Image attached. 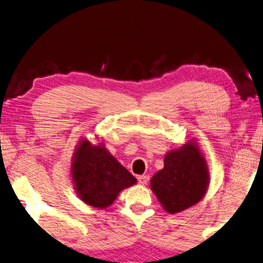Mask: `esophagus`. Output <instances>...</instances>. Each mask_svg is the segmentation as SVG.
Returning <instances> with one entry per match:
<instances>
[{
    "label": "esophagus",
    "mask_w": 263,
    "mask_h": 263,
    "mask_svg": "<svg viewBox=\"0 0 263 263\" xmlns=\"http://www.w3.org/2000/svg\"><path fill=\"white\" fill-rule=\"evenodd\" d=\"M149 180V176L147 175H140L139 177H137V181H139L140 184H147Z\"/></svg>",
    "instance_id": "34e87169"
}]
</instances>
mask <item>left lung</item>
I'll return each instance as SVG.
<instances>
[{"label":"left lung","mask_w":263,"mask_h":263,"mask_svg":"<svg viewBox=\"0 0 263 263\" xmlns=\"http://www.w3.org/2000/svg\"><path fill=\"white\" fill-rule=\"evenodd\" d=\"M208 182L204 157L189 142L164 156V167L153 176L151 188L165 211L175 214L197 203L205 194Z\"/></svg>","instance_id":"left-lung-1"}]
</instances>
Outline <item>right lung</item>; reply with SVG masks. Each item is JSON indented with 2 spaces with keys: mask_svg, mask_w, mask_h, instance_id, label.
<instances>
[{
  "mask_svg": "<svg viewBox=\"0 0 263 263\" xmlns=\"http://www.w3.org/2000/svg\"><path fill=\"white\" fill-rule=\"evenodd\" d=\"M76 191L87 204L109 207L122 189L136 183V179L103 145H91L82 140L71 165Z\"/></svg>",
  "mask_w": 263,
  "mask_h": 263,
  "instance_id": "add662e5",
  "label": "right lung"
}]
</instances>
